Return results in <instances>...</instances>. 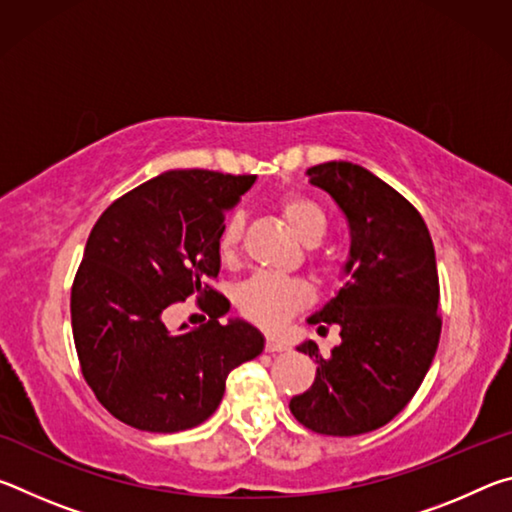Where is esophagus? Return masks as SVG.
<instances>
[{
	"label": "esophagus",
	"mask_w": 512,
	"mask_h": 512,
	"mask_svg": "<svg viewBox=\"0 0 512 512\" xmlns=\"http://www.w3.org/2000/svg\"><path fill=\"white\" fill-rule=\"evenodd\" d=\"M289 350V345L284 343L282 339H277V336H268L266 339V352H284Z\"/></svg>",
	"instance_id": "1"
}]
</instances>
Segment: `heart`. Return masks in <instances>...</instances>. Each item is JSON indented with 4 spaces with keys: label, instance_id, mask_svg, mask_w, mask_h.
I'll list each match as a JSON object with an SVG mask.
<instances>
[{
    "label": "heart",
    "instance_id": "heart-1",
    "mask_svg": "<svg viewBox=\"0 0 512 512\" xmlns=\"http://www.w3.org/2000/svg\"><path fill=\"white\" fill-rule=\"evenodd\" d=\"M277 210L302 244L314 246L325 237L327 216L311 198L284 194L277 201ZM241 228H244V223H241L239 214L225 221L219 237V253L223 259L237 255ZM309 298L311 291L305 282L298 277H284L277 273H257L237 289V307L241 314L268 329L287 323L300 307L307 305Z\"/></svg>",
    "mask_w": 512,
    "mask_h": 512
}]
</instances>
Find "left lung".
<instances>
[{
	"label": "left lung",
	"instance_id": "1",
	"mask_svg": "<svg viewBox=\"0 0 512 512\" xmlns=\"http://www.w3.org/2000/svg\"><path fill=\"white\" fill-rule=\"evenodd\" d=\"M307 176L348 219L350 255L339 293L309 316L318 329L339 325L341 345L329 357L314 341L298 345L316 359V379L289 409L316 433L359 436L411 402L436 357V253L420 212L372 171L334 160Z\"/></svg>",
	"mask_w": 512,
	"mask_h": 512
}]
</instances>
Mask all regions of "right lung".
<instances>
[{
  "instance_id": "right-lung-1",
  "label": "right lung",
  "mask_w": 512,
  "mask_h": 512,
  "mask_svg": "<svg viewBox=\"0 0 512 512\" xmlns=\"http://www.w3.org/2000/svg\"><path fill=\"white\" fill-rule=\"evenodd\" d=\"M255 176L205 169L164 171L117 198L99 216L72 287V332L83 377L117 420L173 433L216 411L225 379L264 350V336L203 284L221 268L225 212ZM199 301L211 320L169 333L173 301Z\"/></svg>"
}]
</instances>
